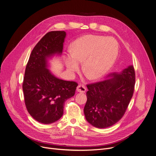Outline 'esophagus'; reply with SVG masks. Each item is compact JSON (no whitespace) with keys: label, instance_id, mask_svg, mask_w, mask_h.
I'll use <instances>...</instances> for the list:
<instances>
[{"label":"esophagus","instance_id":"obj_1","mask_svg":"<svg viewBox=\"0 0 156 156\" xmlns=\"http://www.w3.org/2000/svg\"><path fill=\"white\" fill-rule=\"evenodd\" d=\"M77 92H79V93H84L86 92V88L83 85H79L77 87Z\"/></svg>","mask_w":156,"mask_h":156}]
</instances>
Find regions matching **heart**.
<instances>
[{
  "label": "heart",
  "instance_id": "heart-1",
  "mask_svg": "<svg viewBox=\"0 0 156 156\" xmlns=\"http://www.w3.org/2000/svg\"><path fill=\"white\" fill-rule=\"evenodd\" d=\"M118 52L116 41L111 37L87 34L77 39L70 46V53L65 57L69 72L82 69L89 79L96 80L103 76L115 63Z\"/></svg>",
  "mask_w": 156,
  "mask_h": 156
}]
</instances>
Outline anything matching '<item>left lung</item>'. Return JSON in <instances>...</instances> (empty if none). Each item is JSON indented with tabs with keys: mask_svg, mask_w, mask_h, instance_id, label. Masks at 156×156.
Returning a JSON list of instances; mask_svg holds the SVG:
<instances>
[{
	"mask_svg": "<svg viewBox=\"0 0 156 156\" xmlns=\"http://www.w3.org/2000/svg\"><path fill=\"white\" fill-rule=\"evenodd\" d=\"M108 77L109 79L87 85L85 117L90 125L99 129L111 126L120 120L134 90L135 73L132 66Z\"/></svg>",
	"mask_w": 156,
	"mask_h": 156,
	"instance_id": "left-lung-1",
	"label": "left lung"
}]
</instances>
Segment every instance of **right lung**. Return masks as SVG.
<instances>
[{"label":"right lung","mask_w":156,"mask_h":156,"mask_svg":"<svg viewBox=\"0 0 156 156\" xmlns=\"http://www.w3.org/2000/svg\"><path fill=\"white\" fill-rule=\"evenodd\" d=\"M66 33L50 31L36 44L26 65L23 83L25 105L30 115L40 123L57 122L63 114L66 101L75 94L74 81L60 79L48 67V58L62 53Z\"/></svg>","instance_id":"1"}]
</instances>
